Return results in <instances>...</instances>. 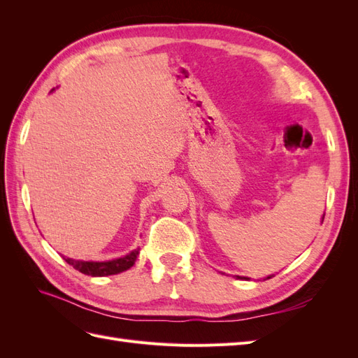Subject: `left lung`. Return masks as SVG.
<instances>
[{"instance_id":"1","label":"left lung","mask_w":358,"mask_h":358,"mask_svg":"<svg viewBox=\"0 0 358 358\" xmlns=\"http://www.w3.org/2000/svg\"><path fill=\"white\" fill-rule=\"evenodd\" d=\"M322 220H324V216H322ZM272 276H273V275H270V276H267L266 279H270V278H272ZM236 278H237V279H246V280L249 279V278H246V276H236Z\"/></svg>"}]
</instances>
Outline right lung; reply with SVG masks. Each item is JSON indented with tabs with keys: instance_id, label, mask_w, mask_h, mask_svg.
<instances>
[{
	"instance_id": "1",
	"label": "right lung",
	"mask_w": 358,
	"mask_h": 358,
	"mask_svg": "<svg viewBox=\"0 0 358 358\" xmlns=\"http://www.w3.org/2000/svg\"><path fill=\"white\" fill-rule=\"evenodd\" d=\"M138 251H140V248L133 249L131 252L124 255V257H119L115 259H107V262H83V259H74V258H69V257H62V258L83 275L109 276V275H117L121 272H125V270H128L129 267H133L137 257H138Z\"/></svg>"
}]
</instances>
